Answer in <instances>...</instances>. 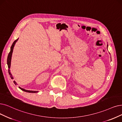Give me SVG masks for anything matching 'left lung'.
I'll return each mask as SVG.
<instances>
[{"instance_id":"8db88e82","label":"left lung","mask_w":122,"mask_h":122,"mask_svg":"<svg viewBox=\"0 0 122 122\" xmlns=\"http://www.w3.org/2000/svg\"><path fill=\"white\" fill-rule=\"evenodd\" d=\"M107 47H108V46H107Z\"/></svg>"}]
</instances>
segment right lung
Returning <instances> with one entry per match:
<instances>
[{"label": "right lung", "instance_id": "1", "mask_svg": "<svg viewBox=\"0 0 122 122\" xmlns=\"http://www.w3.org/2000/svg\"><path fill=\"white\" fill-rule=\"evenodd\" d=\"M18 40V39H17L16 40H15V41H14L12 45L11 46V48H10V51L9 52V54L8 55V57H7V65H8V73L9 75H10V76L11 77V79H13V77L12 76V75L11 74V73L10 72V64H11V56H12V52H13V47H14V45H15V42L17 41ZM13 82L14 83V84H15V85H17L16 82L15 81H13ZM19 89H21L22 91H24V92H31V93H36V92H37L38 91H28V90H24L22 88H21V87H19Z\"/></svg>", "mask_w": 122, "mask_h": 122}]
</instances>
